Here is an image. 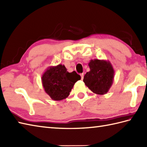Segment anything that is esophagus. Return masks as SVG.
Returning a JSON list of instances; mask_svg holds the SVG:
<instances>
[{
    "label": "esophagus",
    "instance_id": "esophagus-1",
    "mask_svg": "<svg viewBox=\"0 0 147 147\" xmlns=\"http://www.w3.org/2000/svg\"><path fill=\"white\" fill-rule=\"evenodd\" d=\"M80 75H81V78H82V80H83V78H84V74L82 73V74H80Z\"/></svg>",
    "mask_w": 147,
    "mask_h": 147
}]
</instances>
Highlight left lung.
Returning <instances> with one entry per match:
<instances>
[{
  "mask_svg": "<svg viewBox=\"0 0 147 147\" xmlns=\"http://www.w3.org/2000/svg\"><path fill=\"white\" fill-rule=\"evenodd\" d=\"M90 69L83 82L92 92L98 95L107 93L113 83L114 70L109 61L93 59L88 63Z\"/></svg>",
  "mask_w": 147,
  "mask_h": 147,
  "instance_id": "obj_1",
  "label": "left lung"
}]
</instances>
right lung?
I'll return each instance as SVG.
<instances>
[{
	"label": "right lung",
	"mask_w": 147,
	"mask_h": 147,
	"mask_svg": "<svg viewBox=\"0 0 147 147\" xmlns=\"http://www.w3.org/2000/svg\"><path fill=\"white\" fill-rule=\"evenodd\" d=\"M81 76L75 71L69 73L64 65L50 66L42 76L45 92L54 100H62L69 95L75 83Z\"/></svg>",
	"instance_id": "1"
}]
</instances>
